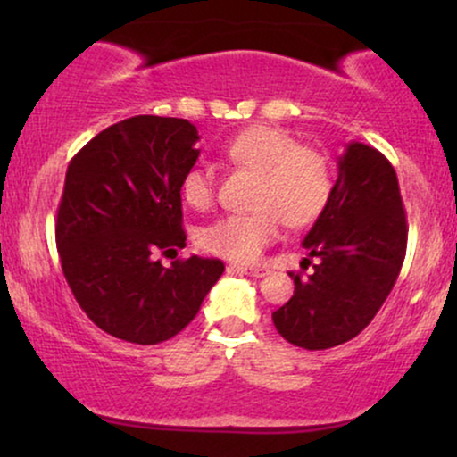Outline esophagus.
Returning a JSON list of instances; mask_svg holds the SVG:
<instances>
[{
  "instance_id": "obj_1",
  "label": "esophagus",
  "mask_w": 457,
  "mask_h": 457,
  "mask_svg": "<svg viewBox=\"0 0 457 457\" xmlns=\"http://www.w3.org/2000/svg\"><path fill=\"white\" fill-rule=\"evenodd\" d=\"M228 270L232 272H243V275L249 277H264V269H253V266H240V264H229Z\"/></svg>"
}]
</instances>
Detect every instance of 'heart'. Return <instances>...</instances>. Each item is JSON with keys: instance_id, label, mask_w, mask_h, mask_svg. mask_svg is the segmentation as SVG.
I'll return each instance as SVG.
<instances>
[{"instance_id": "obj_1", "label": "heart", "mask_w": 457, "mask_h": 457, "mask_svg": "<svg viewBox=\"0 0 457 457\" xmlns=\"http://www.w3.org/2000/svg\"><path fill=\"white\" fill-rule=\"evenodd\" d=\"M225 156L260 176L253 206L246 214H225L204 225L197 245L208 253L232 262H255L275 243L286 221L290 228H309L327 211L333 195V167L322 152L277 127L245 129L225 144ZM180 195L195 211L211 208L214 171L208 165L188 167L180 180Z\"/></svg>"}]
</instances>
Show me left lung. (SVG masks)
Here are the masks:
<instances>
[{
  "mask_svg": "<svg viewBox=\"0 0 457 457\" xmlns=\"http://www.w3.org/2000/svg\"><path fill=\"white\" fill-rule=\"evenodd\" d=\"M337 167L327 211L303 240L313 272H290L295 296L272 313L281 337L305 350L356 337L391 295L406 255V212L386 156L353 141Z\"/></svg>",
  "mask_w": 457,
  "mask_h": 457,
  "instance_id": "1",
  "label": "left lung"
}]
</instances>
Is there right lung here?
<instances>
[{"label": "right lung", "mask_w": 457, "mask_h": 457, "mask_svg": "<svg viewBox=\"0 0 457 457\" xmlns=\"http://www.w3.org/2000/svg\"><path fill=\"white\" fill-rule=\"evenodd\" d=\"M188 120L135 115L72 156L55 221L62 270L87 318L130 344L167 342L197 316L225 266L156 255L187 245L180 180L195 165Z\"/></svg>", "instance_id": "1"}]
</instances>
